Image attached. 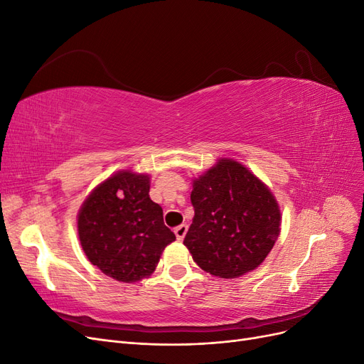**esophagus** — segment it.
Listing matches in <instances>:
<instances>
[{"mask_svg":"<svg viewBox=\"0 0 364 364\" xmlns=\"http://www.w3.org/2000/svg\"><path fill=\"white\" fill-rule=\"evenodd\" d=\"M186 230H188V226L186 225H181L174 229V234H176V238H178L179 241L183 240V237L186 235Z\"/></svg>","mask_w":364,"mask_h":364,"instance_id":"1","label":"esophagus"}]
</instances>
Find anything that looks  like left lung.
<instances>
[{
	"label": "left lung",
	"instance_id": "left-lung-1",
	"mask_svg": "<svg viewBox=\"0 0 364 364\" xmlns=\"http://www.w3.org/2000/svg\"><path fill=\"white\" fill-rule=\"evenodd\" d=\"M193 223L183 245L202 270L234 279L255 270L281 232V209L246 165L220 158L193 179Z\"/></svg>",
	"mask_w": 364,
	"mask_h": 364
}]
</instances>
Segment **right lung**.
I'll return each instance as SVG.
<instances>
[{"label": "right lung", "instance_id": "1", "mask_svg": "<svg viewBox=\"0 0 364 364\" xmlns=\"http://www.w3.org/2000/svg\"><path fill=\"white\" fill-rule=\"evenodd\" d=\"M149 191V174L121 170L98 183L77 214L85 255L115 281L149 278L164 249L176 240Z\"/></svg>", "mask_w": 364, "mask_h": 364}]
</instances>
